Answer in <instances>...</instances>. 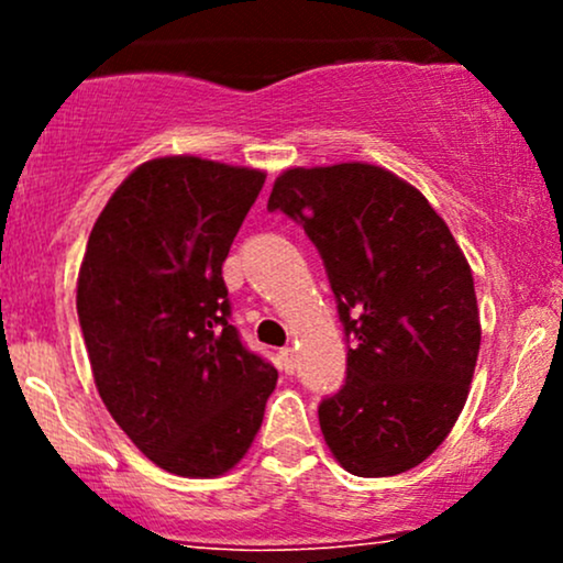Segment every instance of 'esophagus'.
I'll list each match as a JSON object with an SVG mask.
<instances>
[{
  "instance_id": "esophagus-1",
  "label": "esophagus",
  "mask_w": 563,
  "mask_h": 563,
  "mask_svg": "<svg viewBox=\"0 0 563 563\" xmlns=\"http://www.w3.org/2000/svg\"><path fill=\"white\" fill-rule=\"evenodd\" d=\"M277 357H280V367H283V371H286V373H294L296 363H299V360H296V349H294V346L280 349V354H277Z\"/></svg>"
}]
</instances>
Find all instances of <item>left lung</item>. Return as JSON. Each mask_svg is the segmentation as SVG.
<instances>
[{
	"label": "left lung",
	"instance_id": "obj_1",
	"mask_svg": "<svg viewBox=\"0 0 563 563\" xmlns=\"http://www.w3.org/2000/svg\"><path fill=\"white\" fill-rule=\"evenodd\" d=\"M267 209L320 251L352 344L318 407L325 444L354 476L416 468L461 416L482 344L461 245L423 192L373 164L283 172Z\"/></svg>",
	"mask_w": 563,
	"mask_h": 563
}]
</instances>
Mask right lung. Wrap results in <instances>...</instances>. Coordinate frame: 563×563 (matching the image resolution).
I'll use <instances>...</instances> for the list:
<instances>
[{"label": "right lung", "instance_id": "add662e5", "mask_svg": "<svg viewBox=\"0 0 563 563\" xmlns=\"http://www.w3.org/2000/svg\"><path fill=\"white\" fill-rule=\"evenodd\" d=\"M267 174L196 156L137 166L97 217L76 290L95 386L156 466L222 476L277 371L230 325L222 264Z\"/></svg>", "mask_w": 563, "mask_h": 563}]
</instances>
